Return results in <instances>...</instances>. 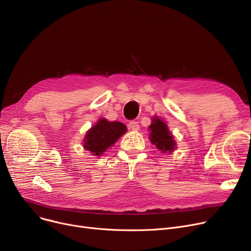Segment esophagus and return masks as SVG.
Masks as SVG:
<instances>
[{
	"mask_svg": "<svg viewBox=\"0 0 251 251\" xmlns=\"http://www.w3.org/2000/svg\"><path fill=\"white\" fill-rule=\"evenodd\" d=\"M129 128L132 130H138L139 129V124L137 121H130L129 122Z\"/></svg>",
	"mask_w": 251,
	"mask_h": 251,
	"instance_id": "1",
	"label": "esophagus"
}]
</instances>
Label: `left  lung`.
<instances>
[{
  "label": "left lung",
  "mask_w": 251,
  "mask_h": 251,
  "mask_svg": "<svg viewBox=\"0 0 251 251\" xmlns=\"http://www.w3.org/2000/svg\"><path fill=\"white\" fill-rule=\"evenodd\" d=\"M151 135L150 139L163 152L172 151L175 149L176 142L173 139V135L170 133V131L164 121L159 118H153L152 123L150 126Z\"/></svg>",
  "instance_id": "left-lung-1"
}]
</instances>
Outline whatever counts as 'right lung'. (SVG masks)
Segmentation results:
<instances>
[{"mask_svg":"<svg viewBox=\"0 0 251 251\" xmlns=\"http://www.w3.org/2000/svg\"><path fill=\"white\" fill-rule=\"evenodd\" d=\"M126 130L127 128L123 123L100 119L87 132L84 139V149L96 155H100L113 146Z\"/></svg>","mask_w":251,"mask_h":251,"instance_id":"obj_1","label":"right lung"}]
</instances>
